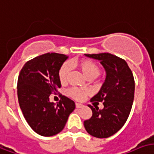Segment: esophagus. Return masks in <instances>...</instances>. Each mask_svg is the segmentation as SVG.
<instances>
[{
	"instance_id": "34e87169",
	"label": "esophagus",
	"mask_w": 154,
	"mask_h": 154,
	"mask_svg": "<svg viewBox=\"0 0 154 154\" xmlns=\"http://www.w3.org/2000/svg\"><path fill=\"white\" fill-rule=\"evenodd\" d=\"M83 106H84V105H82V104L75 103V107H76V108H82Z\"/></svg>"
}]
</instances>
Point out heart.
I'll return each mask as SVG.
<instances>
[{"label":"heart","instance_id":"heart-1","mask_svg":"<svg viewBox=\"0 0 154 154\" xmlns=\"http://www.w3.org/2000/svg\"><path fill=\"white\" fill-rule=\"evenodd\" d=\"M70 65L77 66L88 79H92L96 78L100 73L99 66L94 62H92V60L80 59L72 62ZM70 70V67L68 63H64L62 65V66L60 67L59 70H58V79H59L61 84H64L67 82ZM66 93L70 97L73 98L75 100H81L86 97L88 92L85 90L81 89V88L73 87L67 90Z\"/></svg>","mask_w":154,"mask_h":154}]
</instances>
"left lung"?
Masks as SVG:
<instances>
[{
    "mask_svg": "<svg viewBox=\"0 0 154 154\" xmlns=\"http://www.w3.org/2000/svg\"><path fill=\"white\" fill-rule=\"evenodd\" d=\"M97 59L106 71V81L91 101L103 103L104 108L88 105L92 111L84 122L88 133L97 138H108L122 128L130 114L135 93L133 74L125 60L109 53L85 54ZM98 102L97 103V101Z\"/></svg>",
    "mask_w": 154,
    "mask_h": 154,
    "instance_id": "obj_1",
    "label": "left lung"
}]
</instances>
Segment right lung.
I'll use <instances>...</instances> for the list:
<instances>
[{
  "instance_id": "1",
  "label": "right lung",
  "mask_w": 154,
  "mask_h": 154,
  "mask_svg": "<svg viewBox=\"0 0 154 154\" xmlns=\"http://www.w3.org/2000/svg\"><path fill=\"white\" fill-rule=\"evenodd\" d=\"M68 58L65 54L47 53L26 62L18 79V98L25 119L35 132L52 136L64 128L68 117L75 108L70 98L62 96L54 105L50 94L61 88L58 70Z\"/></svg>"
}]
</instances>
